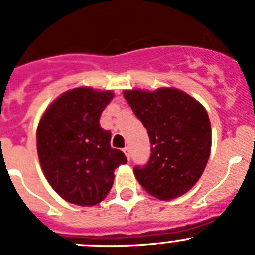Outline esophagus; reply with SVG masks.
I'll return each instance as SVG.
<instances>
[{
    "label": "esophagus",
    "mask_w": 255,
    "mask_h": 255,
    "mask_svg": "<svg viewBox=\"0 0 255 255\" xmlns=\"http://www.w3.org/2000/svg\"><path fill=\"white\" fill-rule=\"evenodd\" d=\"M123 152L125 153L126 158H128V159H130V150H129V148H128V147H125V148H124V149H123Z\"/></svg>",
    "instance_id": "34e87169"
}]
</instances>
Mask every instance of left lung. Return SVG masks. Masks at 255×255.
Wrapping results in <instances>:
<instances>
[{"mask_svg": "<svg viewBox=\"0 0 255 255\" xmlns=\"http://www.w3.org/2000/svg\"><path fill=\"white\" fill-rule=\"evenodd\" d=\"M124 97L150 140L148 163L134 167L139 184L161 200L185 194L202 176L211 153L212 131L206 108L175 88L125 91Z\"/></svg>", "mask_w": 255, "mask_h": 255, "instance_id": "left-lung-1", "label": "left lung"}]
</instances>
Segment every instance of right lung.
Returning <instances> with one entry per match:
<instances>
[{"instance_id":"add662e5","label":"right lung","mask_w":255,"mask_h":255,"mask_svg":"<svg viewBox=\"0 0 255 255\" xmlns=\"http://www.w3.org/2000/svg\"><path fill=\"white\" fill-rule=\"evenodd\" d=\"M111 91L75 88L61 94L39 121L37 149L49 185L65 200L91 207L102 202L114 184V171L128 162L111 148V132L100 117Z\"/></svg>"}]
</instances>
